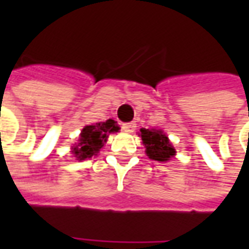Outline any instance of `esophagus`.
Returning a JSON list of instances; mask_svg holds the SVG:
<instances>
[{"mask_svg": "<svg viewBox=\"0 0 249 249\" xmlns=\"http://www.w3.org/2000/svg\"><path fill=\"white\" fill-rule=\"evenodd\" d=\"M135 129H136L135 123H126V124H123V130L126 132V133H132V132H135Z\"/></svg>", "mask_w": 249, "mask_h": 249, "instance_id": "1", "label": "esophagus"}]
</instances>
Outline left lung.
Segmentation results:
<instances>
[{"instance_id":"left-lung-1","label":"left lung","mask_w":249,"mask_h":249,"mask_svg":"<svg viewBox=\"0 0 249 249\" xmlns=\"http://www.w3.org/2000/svg\"><path fill=\"white\" fill-rule=\"evenodd\" d=\"M140 136L142 144L145 145L146 156L151 160L165 162L176 155L175 148L171 144L168 136L160 129H145L141 128Z\"/></svg>"}]
</instances>
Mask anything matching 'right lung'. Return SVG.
Here are the masks:
<instances>
[{
	"label": "right lung",
	"mask_w": 249,
	"mask_h": 249,
	"mask_svg": "<svg viewBox=\"0 0 249 249\" xmlns=\"http://www.w3.org/2000/svg\"><path fill=\"white\" fill-rule=\"evenodd\" d=\"M120 126L112 119L104 123H96L94 125H87L81 130L78 142L71 148V152L77 160H87L92 156H96L104 144L107 142L109 133L119 132Z\"/></svg>",
	"instance_id": "add662e5"
}]
</instances>
